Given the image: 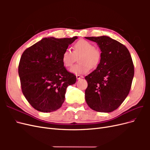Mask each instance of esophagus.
Masks as SVG:
<instances>
[{
	"label": "esophagus",
	"mask_w": 150,
	"mask_h": 150,
	"mask_svg": "<svg viewBox=\"0 0 150 150\" xmlns=\"http://www.w3.org/2000/svg\"><path fill=\"white\" fill-rule=\"evenodd\" d=\"M76 78L77 79H80L81 78H83V76L80 75H76Z\"/></svg>",
	"instance_id": "1"
}]
</instances>
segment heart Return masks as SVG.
Returning <instances> with one entry per match:
<instances>
[{
    "mask_svg": "<svg viewBox=\"0 0 150 150\" xmlns=\"http://www.w3.org/2000/svg\"><path fill=\"white\" fill-rule=\"evenodd\" d=\"M78 64L74 66L71 72L76 74H84L89 71L91 67H97L101 59V52L88 40L81 39L73 46V51L69 49H65L62 54V61L66 67H71L79 57Z\"/></svg>",
    "mask_w": 150,
    "mask_h": 150,
    "instance_id": "1",
    "label": "heart"
}]
</instances>
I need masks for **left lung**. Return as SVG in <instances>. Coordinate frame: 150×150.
Wrapping results in <instances>:
<instances>
[{
	"label": "left lung",
	"mask_w": 150,
	"mask_h": 150,
	"mask_svg": "<svg viewBox=\"0 0 150 150\" xmlns=\"http://www.w3.org/2000/svg\"><path fill=\"white\" fill-rule=\"evenodd\" d=\"M85 38L96 42L101 51L96 69L85 77L86 101L94 111L112 112L129 93L134 72L132 58L125 46L108 36Z\"/></svg>",
	"instance_id": "1"
}]
</instances>
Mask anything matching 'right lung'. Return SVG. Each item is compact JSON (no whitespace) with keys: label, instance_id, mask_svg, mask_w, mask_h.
<instances>
[{"label":"right lung","instance_id":"obj_1","mask_svg":"<svg viewBox=\"0 0 150 150\" xmlns=\"http://www.w3.org/2000/svg\"><path fill=\"white\" fill-rule=\"evenodd\" d=\"M76 39L43 38L22 53L18 69L22 91L35 110L49 112L59 109L67 86L76 83V76L63 64L62 54Z\"/></svg>","mask_w":150,"mask_h":150}]
</instances>
